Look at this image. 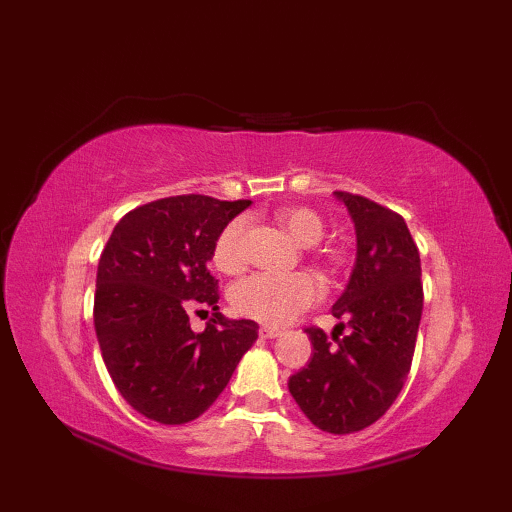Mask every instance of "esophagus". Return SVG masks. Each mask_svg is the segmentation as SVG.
Instances as JSON below:
<instances>
[{
    "label": "esophagus",
    "instance_id": "34e87169",
    "mask_svg": "<svg viewBox=\"0 0 512 512\" xmlns=\"http://www.w3.org/2000/svg\"><path fill=\"white\" fill-rule=\"evenodd\" d=\"M259 334H262L264 339H275V336L281 334V330L273 328V325H262V328H259Z\"/></svg>",
    "mask_w": 512,
    "mask_h": 512
}]
</instances>
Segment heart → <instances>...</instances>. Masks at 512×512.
<instances>
[{"label": "heart", "instance_id": "obj_1", "mask_svg": "<svg viewBox=\"0 0 512 512\" xmlns=\"http://www.w3.org/2000/svg\"><path fill=\"white\" fill-rule=\"evenodd\" d=\"M275 222L297 239L310 246L314 262L325 273H339L345 264L341 248L319 244L325 233L323 217L310 206L286 204L275 211ZM211 262L224 275H235L246 266V220L235 217L217 233ZM321 297L317 279L308 273H253L239 279L231 288V303L242 317L268 325H286L295 321L303 310L312 308Z\"/></svg>", "mask_w": 512, "mask_h": 512}]
</instances>
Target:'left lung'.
<instances>
[{"label":"left lung","mask_w":512,"mask_h":512,"mask_svg":"<svg viewBox=\"0 0 512 512\" xmlns=\"http://www.w3.org/2000/svg\"><path fill=\"white\" fill-rule=\"evenodd\" d=\"M336 198L356 226V264L332 308L341 323L332 339L317 325L306 328L314 354L288 389L314 427L343 436L394 405L411 369L424 295L420 253L402 215L356 193Z\"/></svg>","instance_id":"1"}]
</instances>
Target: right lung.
<instances>
[{
	"instance_id": "1",
	"label": "right lung",
	"mask_w": 512,
	"mask_h": 512,
	"mask_svg": "<svg viewBox=\"0 0 512 512\" xmlns=\"http://www.w3.org/2000/svg\"><path fill=\"white\" fill-rule=\"evenodd\" d=\"M248 204L171 195L125 213L107 239L96 273V339L116 389L149 420L202 416L257 341L255 321L217 312L220 290L206 268L217 233ZM189 307L214 310L204 333L190 330Z\"/></svg>"
}]
</instances>
